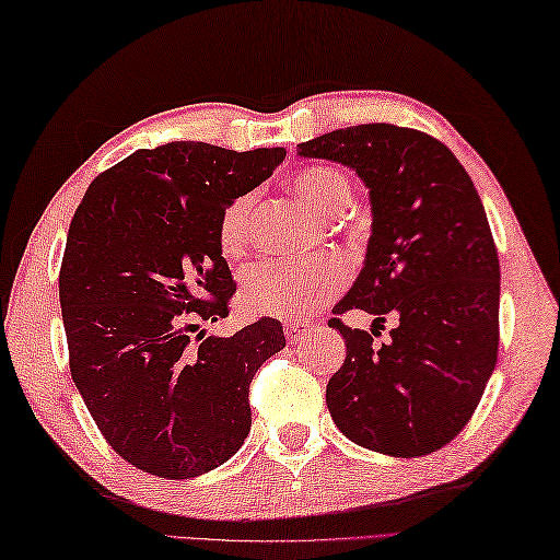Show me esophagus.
Wrapping results in <instances>:
<instances>
[{"mask_svg":"<svg viewBox=\"0 0 560 560\" xmlns=\"http://www.w3.org/2000/svg\"><path fill=\"white\" fill-rule=\"evenodd\" d=\"M306 330H310V326L306 324H284V336H288L290 346L300 343V340L306 336Z\"/></svg>","mask_w":560,"mask_h":560,"instance_id":"esophagus-1","label":"esophagus"}]
</instances>
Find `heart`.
<instances>
[{
  "label": "heart",
  "mask_w": 560,
  "mask_h": 560,
  "mask_svg": "<svg viewBox=\"0 0 560 560\" xmlns=\"http://www.w3.org/2000/svg\"><path fill=\"white\" fill-rule=\"evenodd\" d=\"M292 188L312 208L334 217L350 202V180L336 166H306L292 178ZM256 192L234 198L220 214L217 242L226 258H238L250 246V224H254ZM348 280V268L340 258L326 256L318 260H264L250 268L242 280L244 310L258 316L300 318L334 296Z\"/></svg>",
  "instance_id": "b5f03b06"
}]
</instances>
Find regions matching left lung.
<instances>
[{
    "mask_svg": "<svg viewBox=\"0 0 560 560\" xmlns=\"http://www.w3.org/2000/svg\"><path fill=\"white\" fill-rule=\"evenodd\" d=\"M350 166L370 188L364 268L336 314L374 316L372 334L330 318L346 362L326 386L334 423L364 450L423 456L459 435L498 360L500 264L471 176L435 137L392 122L296 144ZM397 324L374 347L385 316Z\"/></svg>",
    "mask_w": 560,
    "mask_h": 560,
    "instance_id": "left-lung-1",
    "label": "left lung"
}]
</instances>
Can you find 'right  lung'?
I'll list each match as a JSON object with an SVG mask.
<instances>
[{
    "label": "right lung",
    "mask_w": 560,
    "mask_h": 560,
    "mask_svg": "<svg viewBox=\"0 0 560 560\" xmlns=\"http://www.w3.org/2000/svg\"><path fill=\"white\" fill-rule=\"evenodd\" d=\"M284 154L168 142L104 171L79 202L60 268L70 372L101 435L137 469L208 474L248 435V386L284 348L282 326L264 316L230 338L200 326L230 314L236 292L220 214Z\"/></svg>",
    "instance_id": "1"
}]
</instances>
